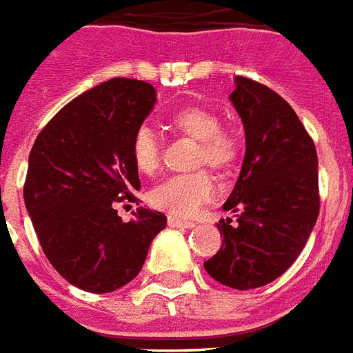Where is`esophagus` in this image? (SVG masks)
<instances>
[{"label": "esophagus", "instance_id": "1", "mask_svg": "<svg viewBox=\"0 0 353 353\" xmlns=\"http://www.w3.org/2000/svg\"><path fill=\"white\" fill-rule=\"evenodd\" d=\"M168 226L172 228H194L196 223L194 221H183V219H176V216H168Z\"/></svg>", "mask_w": 353, "mask_h": 353}]
</instances>
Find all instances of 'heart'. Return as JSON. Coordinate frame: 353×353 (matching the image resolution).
I'll list each match as a JSON object with an SVG mask.
<instances>
[{
	"mask_svg": "<svg viewBox=\"0 0 353 353\" xmlns=\"http://www.w3.org/2000/svg\"><path fill=\"white\" fill-rule=\"evenodd\" d=\"M168 127L177 134L196 140L198 151L194 164H208L226 174L239 159V140L234 132L221 129V117L215 110L200 104H190L168 117ZM130 159L140 174L150 176L161 166V142L150 127H140L130 140ZM215 196V183L208 172L190 176H174L164 179L150 192V202L157 210L170 215L192 216L203 203Z\"/></svg>",
	"mask_w": 353,
	"mask_h": 353,
	"instance_id": "obj_1",
	"label": "heart"
}]
</instances>
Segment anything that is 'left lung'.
I'll use <instances>...</instances> for the list:
<instances>
[{
	"mask_svg": "<svg viewBox=\"0 0 353 353\" xmlns=\"http://www.w3.org/2000/svg\"><path fill=\"white\" fill-rule=\"evenodd\" d=\"M230 101L245 129V159L219 221L223 247L203 262L215 281L236 290L273 283L301 254L320 213L318 155L309 132L283 97L236 77Z\"/></svg>",
	"mask_w": 353,
	"mask_h": 353,
	"instance_id": "8db88e82",
	"label": "left lung"
}]
</instances>
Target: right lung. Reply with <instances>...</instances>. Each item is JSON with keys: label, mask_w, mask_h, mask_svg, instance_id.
I'll return each instance as SVG.
<instances>
[{"label": "right lung", "mask_w": 353, "mask_h": 353, "mask_svg": "<svg viewBox=\"0 0 353 353\" xmlns=\"http://www.w3.org/2000/svg\"><path fill=\"white\" fill-rule=\"evenodd\" d=\"M157 103L142 80L112 78L57 112L30 153L23 202L48 262L72 286L108 294L140 273L161 211L123 223L116 202L140 189L130 140Z\"/></svg>", "instance_id": "obj_1"}]
</instances>
